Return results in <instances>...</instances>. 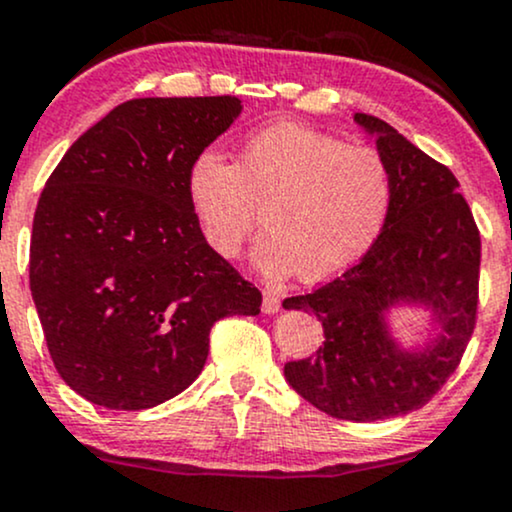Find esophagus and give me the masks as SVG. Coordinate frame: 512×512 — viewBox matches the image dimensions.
Here are the masks:
<instances>
[{"label": "esophagus", "mask_w": 512, "mask_h": 512, "mask_svg": "<svg viewBox=\"0 0 512 512\" xmlns=\"http://www.w3.org/2000/svg\"><path fill=\"white\" fill-rule=\"evenodd\" d=\"M279 305H281V301H279V296H276V293L262 291V313L264 315H274L276 310H279Z\"/></svg>", "instance_id": "34e87169"}]
</instances>
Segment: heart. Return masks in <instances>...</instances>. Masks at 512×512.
<instances>
[{"label":"heart","instance_id":"obj_1","mask_svg":"<svg viewBox=\"0 0 512 512\" xmlns=\"http://www.w3.org/2000/svg\"><path fill=\"white\" fill-rule=\"evenodd\" d=\"M187 202L209 248L240 255L257 223L255 264L269 276L320 284L373 248L392 204L387 161L370 146L301 122H272L243 139L238 161L207 149L187 168Z\"/></svg>","mask_w":512,"mask_h":512}]
</instances>
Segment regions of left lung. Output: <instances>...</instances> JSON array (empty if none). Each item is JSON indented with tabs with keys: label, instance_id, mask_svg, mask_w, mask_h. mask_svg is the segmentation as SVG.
<instances>
[{
	"label": "left lung",
	"instance_id": "left-lung-1",
	"mask_svg": "<svg viewBox=\"0 0 512 512\" xmlns=\"http://www.w3.org/2000/svg\"><path fill=\"white\" fill-rule=\"evenodd\" d=\"M354 120L375 137L392 175L387 221L366 255L286 310L322 322L315 356L289 361V385L315 409L344 421H380L424 407L460 366L479 303L481 238L460 182L380 117ZM421 304L441 327L421 350H402L386 313Z\"/></svg>",
	"mask_w": 512,
	"mask_h": 512
}]
</instances>
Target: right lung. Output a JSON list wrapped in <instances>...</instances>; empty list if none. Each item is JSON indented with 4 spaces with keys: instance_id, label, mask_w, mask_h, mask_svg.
Returning <instances> with one entry per match:
<instances>
[{
    "instance_id": "add662e5",
    "label": "right lung",
    "mask_w": 512,
    "mask_h": 512,
    "mask_svg": "<svg viewBox=\"0 0 512 512\" xmlns=\"http://www.w3.org/2000/svg\"><path fill=\"white\" fill-rule=\"evenodd\" d=\"M236 96L134 98L86 129L52 170L31 236V293L62 380L88 402L139 411L180 395L228 315L262 293L209 248L187 202L192 158Z\"/></svg>"
}]
</instances>
